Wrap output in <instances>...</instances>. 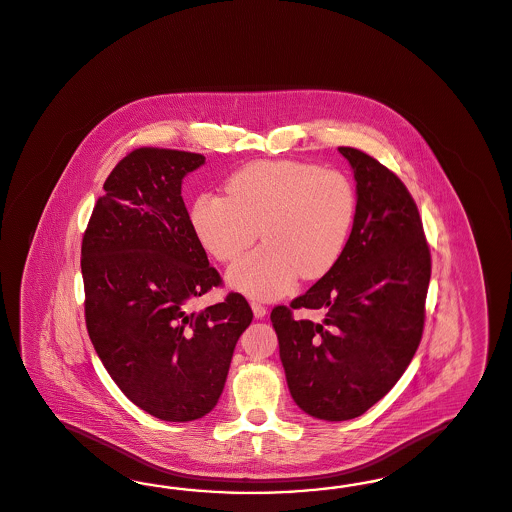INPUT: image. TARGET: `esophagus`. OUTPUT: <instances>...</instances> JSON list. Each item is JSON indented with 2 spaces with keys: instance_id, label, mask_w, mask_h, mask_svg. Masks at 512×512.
Instances as JSON below:
<instances>
[{
  "instance_id": "obj_1",
  "label": "esophagus",
  "mask_w": 512,
  "mask_h": 512,
  "mask_svg": "<svg viewBox=\"0 0 512 512\" xmlns=\"http://www.w3.org/2000/svg\"><path fill=\"white\" fill-rule=\"evenodd\" d=\"M251 310H253V316L257 319L265 318L266 314H268V310H266V306H263L261 302H251Z\"/></svg>"
}]
</instances>
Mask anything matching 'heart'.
I'll list each match as a JSON object with an SVG mask.
<instances>
[{
    "mask_svg": "<svg viewBox=\"0 0 512 512\" xmlns=\"http://www.w3.org/2000/svg\"><path fill=\"white\" fill-rule=\"evenodd\" d=\"M355 217L352 181L338 170L297 160H257L230 174L225 196L200 194L189 223L219 263L236 261L229 285L251 299H278L295 282L319 280L340 261Z\"/></svg>",
    "mask_w": 512,
    "mask_h": 512,
    "instance_id": "heart-1",
    "label": "heart"
}]
</instances>
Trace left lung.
I'll return each instance as SVG.
<instances>
[{
    "label": "left lung",
    "mask_w": 512,
    "mask_h": 512,
    "mask_svg": "<svg viewBox=\"0 0 512 512\" xmlns=\"http://www.w3.org/2000/svg\"><path fill=\"white\" fill-rule=\"evenodd\" d=\"M357 181L352 234L335 268L270 314L287 386L310 416H361L397 384L420 346L431 251L418 206L384 164L338 147ZM325 309L324 321L294 310Z\"/></svg>",
    "instance_id": "8db88e82"
}]
</instances>
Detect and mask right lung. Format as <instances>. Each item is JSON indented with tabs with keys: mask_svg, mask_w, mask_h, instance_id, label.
I'll return each mask as SVG.
<instances>
[{
	"mask_svg": "<svg viewBox=\"0 0 512 512\" xmlns=\"http://www.w3.org/2000/svg\"><path fill=\"white\" fill-rule=\"evenodd\" d=\"M206 157L140 147L111 170L81 244L92 346L124 395L166 422H193L217 405L247 300L193 310L221 285L189 223L181 181Z\"/></svg>",
	"mask_w": 512,
	"mask_h": 512,
	"instance_id": "add662e5",
	"label": "right lung"
}]
</instances>
